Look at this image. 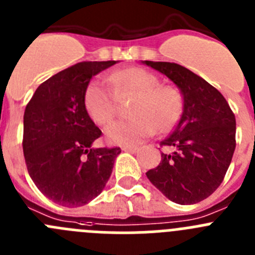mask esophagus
<instances>
[{"label": "esophagus", "mask_w": 255, "mask_h": 255, "mask_svg": "<svg viewBox=\"0 0 255 255\" xmlns=\"http://www.w3.org/2000/svg\"><path fill=\"white\" fill-rule=\"evenodd\" d=\"M123 150L124 151H129V153H136L137 148H136V146H124Z\"/></svg>", "instance_id": "1"}]
</instances>
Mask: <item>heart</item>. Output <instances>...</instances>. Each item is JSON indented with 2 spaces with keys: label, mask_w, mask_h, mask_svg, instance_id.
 Segmentation results:
<instances>
[{
  "label": "heart",
  "mask_w": 255,
  "mask_h": 255,
  "mask_svg": "<svg viewBox=\"0 0 255 255\" xmlns=\"http://www.w3.org/2000/svg\"><path fill=\"white\" fill-rule=\"evenodd\" d=\"M90 82L85 92V107L95 124L104 126L115 116V96L123 99L134 96L129 120L115 121L105 130L109 143L132 146L158 131L172 129L178 121L183 97L172 86H160V79L151 72L139 67L121 69L109 77Z\"/></svg>",
  "instance_id": "heart-1"
}]
</instances>
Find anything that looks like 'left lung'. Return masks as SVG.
I'll list each match as a JSON object with an SVG mask.
<instances>
[{"instance_id":"1","label":"left lung","mask_w":255,"mask_h":255,"mask_svg":"<svg viewBox=\"0 0 255 255\" xmlns=\"http://www.w3.org/2000/svg\"><path fill=\"white\" fill-rule=\"evenodd\" d=\"M173 82L183 97V112L162 145L158 167L146 177L170 201L193 205L209 197L223 182L235 150L237 123L224 96L190 69L169 62L144 60Z\"/></svg>"}]
</instances>
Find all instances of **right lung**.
I'll return each mask as SVG.
<instances>
[{"mask_svg":"<svg viewBox=\"0 0 255 255\" xmlns=\"http://www.w3.org/2000/svg\"><path fill=\"white\" fill-rule=\"evenodd\" d=\"M116 63L72 65L41 83L25 109L22 148L27 172L55 204L83 206L97 197L121 153L120 148H93L102 132L85 107L92 77Z\"/></svg>","mask_w":255,"mask_h":255,"instance_id":"obj_1","label":"right lung"}]
</instances>
